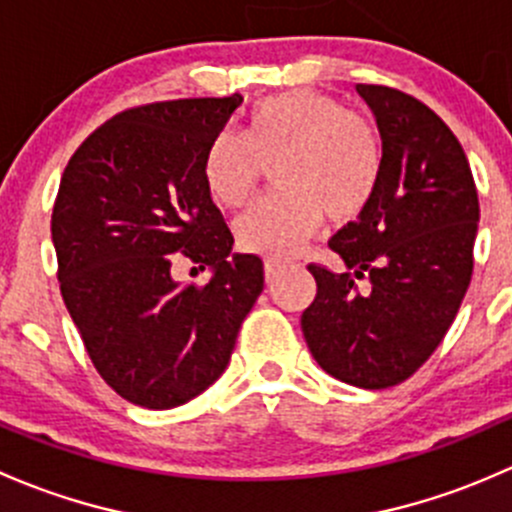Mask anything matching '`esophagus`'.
Wrapping results in <instances>:
<instances>
[{"label": "esophagus", "instance_id": "obj_1", "mask_svg": "<svg viewBox=\"0 0 512 512\" xmlns=\"http://www.w3.org/2000/svg\"><path fill=\"white\" fill-rule=\"evenodd\" d=\"M283 266H286V263H283L281 258H266V281L271 283Z\"/></svg>", "mask_w": 512, "mask_h": 512}]
</instances>
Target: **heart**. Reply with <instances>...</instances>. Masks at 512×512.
Listing matches in <instances>:
<instances>
[{
  "label": "heart",
  "instance_id": "heart-1",
  "mask_svg": "<svg viewBox=\"0 0 512 512\" xmlns=\"http://www.w3.org/2000/svg\"><path fill=\"white\" fill-rule=\"evenodd\" d=\"M281 194L236 219L241 249L288 256L318 229L323 214L335 224L357 219L374 199L384 170L377 128L328 93L313 88L276 93L254 105L244 138L221 133L204 160L214 202L236 209L254 194L261 167H273Z\"/></svg>",
  "mask_w": 512,
  "mask_h": 512
}]
</instances>
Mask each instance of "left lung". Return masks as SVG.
<instances>
[{
    "mask_svg": "<svg viewBox=\"0 0 512 512\" xmlns=\"http://www.w3.org/2000/svg\"><path fill=\"white\" fill-rule=\"evenodd\" d=\"M384 147L370 207L330 249L347 271L308 266L318 293L300 318L315 362L340 382L387 389L424 365L451 328L473 273L478 192L461 142L421 100L357 86ZM371 278L356 291L355 277Z\"/></svg>",
    "mask_w": 512,
    "mask_h": 512,
    "instance_id": "left-lung-1",
    "label": "left lung"
}]
</instances>
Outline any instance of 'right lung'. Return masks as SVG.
<instances>
[{"instance_id": "right-lung-1", "label": "right lung", "mask_w": 512, "mask_h": 512, "mask_svg": "<svg viewBox=\"0 0 512 512\" xmlns=\"http://www.w3.org/2000/svg\"><path fill=\"white\" fill-rule=\"evenodd\" d=\"M241 103L234 93L130 108L63 170L51 214L63 303L100 377L138 407L172 409L212 387L263 291V261L231 251L204 182L209 145ZM179 257L213 278L179 284Z\"/></svg>"}]
</instances>
